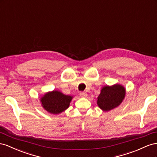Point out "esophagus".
I'll return each mask as SVG.
<instances>
[{
	"label": "esophagus",
	"mask_w": 157,
	"mask_h": 157,
	"mask_svg": "<svg viewBox=\"0 0 157 157\" xmlns=\"http://www.w3.org/2000/svg\"><path fill=\"white\" fill-rule=\"evenodd\" d=\"M79 95L81 97H86L87 96V94L86 92H81L79 93Z\"/></svg>",
	"instance_id": "1"
}]
</instances>
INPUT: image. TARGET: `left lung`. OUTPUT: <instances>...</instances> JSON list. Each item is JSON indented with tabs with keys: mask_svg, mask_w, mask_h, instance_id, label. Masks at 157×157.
<instances>
[{
	"mask_svg": "<svg viewBox=\"0 0 157 157\" xmlns=\"http://www.w3.org/2000/svg\"><path fill=\"white\" fill-rule=\"evenodd\" d=\"M125 95L126 89L121 85L105 86L97 97V105L103 111H109L122 103Z\"/></svg>",
	"mask_w": 157,
	"mask_h": 157,
	"instance_id": "1",
	"label": "left lung"
}]
</instances>
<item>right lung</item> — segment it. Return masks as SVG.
I'll list each match as a JSON object with an SVG mask.
<instances>
[{"label":"right lung","instance_id":"obj_1","mask_svg":"<svg viewBox=\"0 0 157 157\" xmlns=\"http://www.w3.org/2000/svg\"><path fill=\"white\" fill-rule=\"evenodd\" d=\"M72 97L66 95L59 91L48 92L41 98L42 106L49 113L60 114L70 106Z\"/></svg>","mask_w":157,"mask_h":157}]
</instances>
